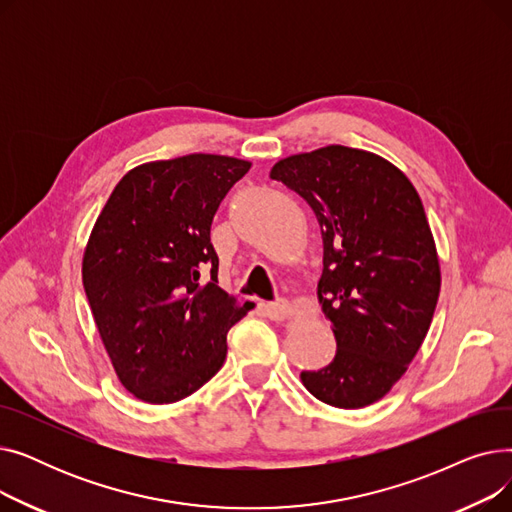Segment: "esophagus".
Returning a JSON list of instances; mask_svg holds the SVG:
<instances>
[{
	"instance_id": "obj_1",
	"label": "esophagus",
	"mask_w": 512,
	"mask_h": 512,
	"mask_svg": "<svg viewBox=\"0 0 512 512\" xmlns=\"http://www.w3.org/2000/svg\"><path fill=\"white\" fill-rule=\"evenodd\" d=\"M263 311H265V315L270 317V319L282 321V319L292 317L294 307L288 301H276V303H263Z\"/></svg>"
}]
</instances>
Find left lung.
Returning a JSON list of instances; mask_svg holds the SVG:
<instances>
[{"label":"left lung","instance_id":"left-lung-1","mask_svg":"<svg viewBox=\"0 0 512 512\" xmlns=\"http://www.w3.org/2000/svg\"><path fill=\"white\" fill-rule=\"evenodd\" d=\"M270 178L309 203L324 240L317 299L338 348L330 365L301 380L326 405H373L409 369L440 297L423 203L388 159L344 145L284 157Z\"/></svg>","mask_w":512,"mask_h":512}]
</instances>
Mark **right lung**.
I'll use <instances>...</instances> for the list:
<instances>
[{"mask_svg":"<svg viewBox=\"0 0 512 512\" xmlns=\"http://www.w3.org/2000/svg\"><path fill=\"white\" fill-rule=\"evenodd\" d=\"M251 161L191 153L147 161L116 184L83 255V286L122 386L170 405L220 371L226 336L255 305L218 286L209 230ZM210 270L205 283L202 274Z\"/></svg>","mask_w":512,"mask_h":512,"instance_id":"add662e5","label":"right lung"}]
</instances>
